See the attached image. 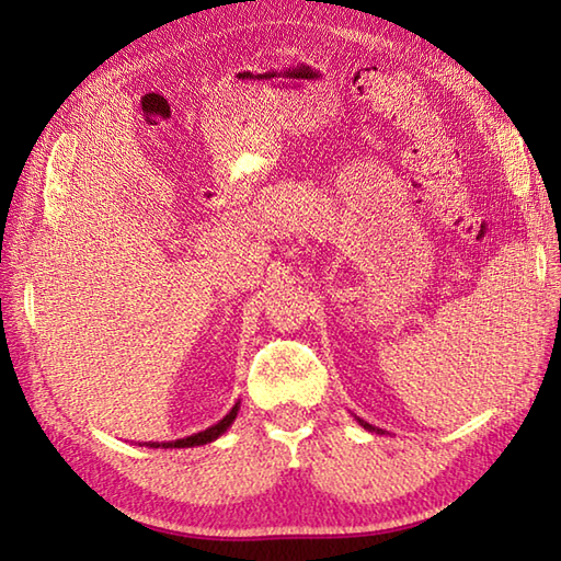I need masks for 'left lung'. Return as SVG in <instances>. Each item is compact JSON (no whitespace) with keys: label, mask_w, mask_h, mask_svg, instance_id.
<instances>
[{"label":"left lung","mask_w":561,"mask_h":561,"mask_svg":"<svg viewBox=\"0 0 561 561\" xmlns=\"http://www.w3.org/2000/svg\"><path fill=\"white\" fill-rule=\"evenodd\" d=\"M356 422H359L364 428H368V432H378V434H383V432H380V428H376V426H371V424H368V422L359 420V416H356Z\"/></svg>","instance_id":"8db88e82"}]
</instances>
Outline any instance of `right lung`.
<instances>
[{
  "label": "right lung",
  "mask_w": 561,
  "mask_h": 561,
  "mask_svg": "<svg viewBox=\"0 0 561 561\" xmlns=\"http://www.w3.org/2000/svg\"><path fill=\"white\" fill-rule=\"evenodd\" d=\"M238 410H241V400H238L231 412L224 416V420H219L217 424L207 426L205 432H197L193 436H185V438H175V440H163V444H159V440H147V444L141 446H149V448H193V446H205V444H211V440H217L221 434H226V428H229L236 420Z\"/></svg>",
  "instance_id": "1"
}]
</instances>
